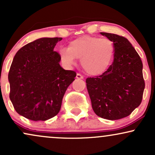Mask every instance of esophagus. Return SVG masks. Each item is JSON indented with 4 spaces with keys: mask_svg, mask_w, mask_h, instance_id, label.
I'll use <instances>...</instances> for the list:
<instances>
[{
    "mask_svg": "<svg viewBox=\"0 0 155 155\" xmlns=\"http://www.w3.org/2000/svg\"><path fill=\"white\" fill-rule=\"evenodd\" d=\"M76 78L78 80H83V76L81 75V74H77V75H76Z\"/></svg>",
    "mask_w": 155,
    "mask_h": 155,
    "instance_id": "1",
    "label": "esophagus"
}]
</instances>
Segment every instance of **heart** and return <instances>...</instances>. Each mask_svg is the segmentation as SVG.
<instances>
[{
    "label": "heart",
    "mask_w": 155,
    "mask_h": 155,
    "mask_svg": "<svg viewBox=\"0 0 155 155\" xmlns=\"http://www.w3.org/2000/svg\"><path fill=\"white\" fill-rule=\"evenodd\" d=\"M114 54L111 40L90 35L76 38L69 42L68 48L59 49L63 63L74 65L76 59H81L82 68L87 74L93 77L101 75L108 70Z\"/></svg>",
    "instance_id": "b5f03b06"
}]
</instances>
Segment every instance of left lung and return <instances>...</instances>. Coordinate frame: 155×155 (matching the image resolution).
Here are the masks:
<instances>
[{"label": "left lung", "instance_id": "obj_1", "mask_svg": "<svg viewBox=\"0 0 155 155\" xmlns=\"http://www.w3.org/2000/svg\"><path fill=\"white\" fill-rule=\"evenodd\" d=\"M114 42V59L101 75L87 78L86 86L93 111L108 120L127 117L142 100L145 87L140 57L125 37L101 32Z\"/></svg>", "mask_w": 155, "mask_h": 155}]
</instances>
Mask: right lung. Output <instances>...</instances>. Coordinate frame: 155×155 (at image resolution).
I'll return each mask as SVG.
<instances>
[{
	"label": "right lung",
	"mask_w": 155,
	"mask_h": 155,
	"mask_svg": "<svg viewBox=\"0 0 155 155\" xmlns=\"http://www.w3.org/2000/svg\"><path fill=\"white\" fill-rule=\"evenodd\" d=\"M62 38H40L17 51L10 70L11 101L16 111L32 121H46L60 111L76 72L60 66L54 47Z\"/></svg>",
	"instance_id": "1"
}]
</instances>
